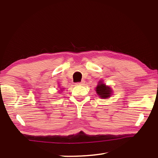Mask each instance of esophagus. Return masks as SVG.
Listing matches in <instances>:
<instances>
[{
  "instance_id": "obj_1",
  "label": "esophagus",
  "mask_w": 158,
  "mask_h": 158,
  "mask_svg": "<svg viewBox=\"0 0 158 158\" xmlns=\"http://www.w3.org/2000/svg\"><path fill=\"white\" fill-rule=\"evenodd\" d=\"M84 82H85V81H84V80H83V81H81L76 83V85H84Z\"/></svg>"
}]
</instances>
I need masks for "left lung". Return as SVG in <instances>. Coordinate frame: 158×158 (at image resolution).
Masks as SVG:
<instances>
[{
  "instance_id": "obj_1",
  "label": "left lung",
  "mask_w": 158,
  "mask_h": 158,
  "mask_svg": "<svg viewBox=\"0 0 158 158\" xmlns=\"http://www.w3.org/2000/svg\"><path fill=\"white\" fill-rule=\"evenodd\" d=\"M96 92L102 98H106L110 97L111 90L110 87L106 86L102 82H100V84L96 87Z\"/></svg>"
}]
</instances>
